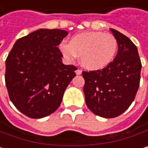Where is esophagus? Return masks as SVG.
Wrapping results in <instances>:
<instances>
[{
	"label": "esophagus",
	"instance_id": "esophagus-1",
	"mask_svg": "<svg viewBox=\"0 0 148 148\" xmlns=\"http://www.w3.org/2000/svg\"><path fill=\"white\" fill-rule=\"evenodd\" d=\"M76 74H77V75H81V74H82V71L79 70V69H77V70L76 71Z\"/></svg>",
	"mask_w": 148,
	"mask_h": 148
}]
</instances>
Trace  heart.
Wrapping results in <instances>:
<instances>
[{"instance_id": "b5f03b06", "label": "heart", "mask_w": 148, "mask_h": 148, "mask_svg": "<svg viewBox=\"0 0 148 148\" xmlns=\"http://www.w3.org/2000/svg\"><path fill=\"white\" fill-rule=\"evenodd\" d=\"M59 48L66 60L74 61L80 56L83 67L97 71L106 67L114 60L119 44L112 34L87 31L75 35L70 42H61Z\"/></svg>"}]
</instances>
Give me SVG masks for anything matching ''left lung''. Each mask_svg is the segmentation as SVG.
<instances>
[{
  "instance_id": "8db88e82",
  "label": "left lung",
  "mask_w": 148,
  "mask_h": 148,
  "mask_svg": "<svg viewBox=\"0 0 148 148\" xmlns=\"http://www.w3.org/2000/svg\"><path fill=\"white\" fill-rule=\"evenodd\" d=\"M110 29L119 44L114 60L102 70L83 71L86 105L93 113L106 119L119 116L131 105L141 70L136 46L119 31Z\"/></svg>"
}]
</instances>
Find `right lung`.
I'll return each mask as SVG.
<instances>
[{"instance_id":"obj_1","label":"right lung","mask_w":148,"mask_h":148,"mask_svg":"<svg viewBox=\"0 0 148 148\" xmlns=\"http://www.w3.org/2000/svg\"><path fill=\"white\" fill-rule=\"evenodd\" d=\"M68 32L40 29L16 41L6 60L5 81L16 108L30 119L54 112L77 67L62 63L57 47Z\"/></svg>"}]
</instances>
